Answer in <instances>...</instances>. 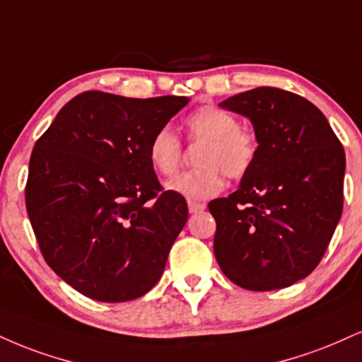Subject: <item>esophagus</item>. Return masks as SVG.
<instances>
[{"mask_svg":"<svg viewBox=\"0 0 362 362\" xmlns=\"http://www.w3.org/2000/svg\"><path fill=\"white\" fill-rule=\"evenodd\" d=\"M206 209V204L195 202V200H189V212L190 214H197V212H202Z\"/></svg>","mask_w":362,"mask_h":362,"instance_id":"obj_1","label":"esophagus"}]
</instances>
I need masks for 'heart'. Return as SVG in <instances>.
<instances>
[{"label":"heart","mask_w":362,"mask_h":362,"mask_svg":"<svg viewBox=\"0 0 362 362\" xmlns=\"http://www.w3.org/2000/svg\"><path fill=\"white\" fill-rule=\"evenodd\" d=\"M192 138L206 141L199 156L202 168L178 173L167 182L170 192L189 200H206L223 192L224 173L230 178L246 175L256 158V141L241 129L234 115L214 106L200 107L187 119ZM184 158V146L172 126L162 128L148 143V160L160 175H172Z\"/></svg>","instance_id":"heart-1"}]
</instances>
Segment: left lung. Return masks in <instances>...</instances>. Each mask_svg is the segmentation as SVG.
I'll return each mask as SVG.
<instances>
[{
  "label": "left lung",
  "mask_w": 362,
  "mask_h": 362,
  "mask_svg": "<svg viewBox=\"0 0 362 362\" xmlns=\"http://www.w3.org/2000/svg\"><path fill=\"white\" fill-rule=\"evenodd\" d=\"M219 106L251 121L258 148L236 192L209 202L216 259L241 288H285L315 269L341 221L346 153L302 95L258 87Z\"/></svg>",
  "instance_id": "8db88e82"
}]
</instances>
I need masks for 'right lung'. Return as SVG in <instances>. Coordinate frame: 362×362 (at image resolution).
<instances>
[{"label": "right lung", "mask_w": 362, "mask_h": 362, "mask_svg": "<svg viewBox=\"0 0 362 362\" xmlns=\"http://www.w3.org/2000/svg\"><path fill=\"white\" fill-rule=\"evenodd\" d=\"M189 101L89 90L35 143L30 223L47 264L86 297L126 302L162 278L189 209L182 195L160 194L148 143Z\"/></svg>", "instance_id": "right-lung-1"}]
</instances>
